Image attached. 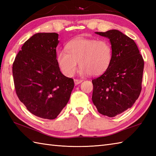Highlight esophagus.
<instances>
[{
	"mask_svg": "<svg viewBox=\"0 0 156 156\" xmlns=\"http://www.w3.org/2000/svg\"><path fill=\"white\" fill-rule=\"evenodd\" d=\"M82 82V80H78V79H74V83L76 85H78L79 84H80Z\"/></svg>",
	"mask_w": 156,
	"mask_h": 156,
	"instance_id": "34e87169",
	"label": "esophagus"
}]
</instances>
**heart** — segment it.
<instances>
[{
  "label": "heart",
  "instance_id": "heart-1",
  "mask_svg": "<svg viewBox=\"0 0 156 156\" xmlns=\"http://www.w3.org/2000/svg\"><path fill=\"white\" fill-rule=\"evenodd\" d=\"M66 50L58 52L57 62L66 76L74 74L78 62L80 74L101 75L108 68L112 58V49L107 39H75L66 45Z\"/></svg>",
  "mask_w": 156,
  "mask_h": 156
}]
</instances>
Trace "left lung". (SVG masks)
<instances>
[{
  "label": "left lung",
  "instance_id": "8db88e82",
  "mask_svg": "<svg viewBox=\"0 0 156 156\" xmlns=\"http://www.w3.org/2000/svg\"><path fill=\"white\" fill-rule=\"evenodd\" d=\"M95 34L109 39L112 58L104 74L92 80V100L101 114L113 117L131 108L140 96L144 61L135 41L122 32Z\"/></svg>",
  "mask_w": 156,
  "mask_h": 156
}]
</instances>
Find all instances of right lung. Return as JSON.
Listing matches in <instances>:
<instances>
[{
  "label": "right lung",
  "mask_w": 156,
  "mask_h": 156,
  "mask_svg": "<svg viewBox=\"0 0 156 156\" xmlns=\"http://www.w3.org/2000/svg\"><path fill=\"white\" fill-rule=\"evenodd\" d=\"M56 33H37L25 42L12 64L17 97L27 110L54 119L67 105L74 80L63 75L56 59Z\"/></svg>",
  "instance_id": "obj_1"
}]
</instances>
